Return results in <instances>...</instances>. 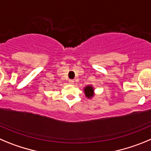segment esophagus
I'll return each instance as SVG.
<instances>
[{
	"mask_svg": "<svg viewBox=\"0 0 151 151\" xmlns=\"http://www.w3.org/2000/svg\"><path fill=\"white\" fill-rule=\"evenodd\" d=\"M68 83H69V84H74V80H69Z\"/></svg>",
	"mask_w": 151,
	"mask_h": 151,
	"instance_id": "esophagus-1",
	"label": "esophagus"
}]
</instances>
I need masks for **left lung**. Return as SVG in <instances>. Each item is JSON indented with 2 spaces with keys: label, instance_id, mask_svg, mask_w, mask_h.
<instances>
[{
  "label": "left lung",
  "instance_id": "1",
  "mask_svg": "<svg viewBox=\"0 0 151 151\" xmlns=\"http://www.w3.org/2000/svg\"><path fill=\"white\" fill-rule=\"evenodd\" d=\"M84 93L88 99H91L94 96V88L92 86H87L84 88Z\"/></svg>",
  "mask_w": 151,
  "mask_h": 151
}]
</instances>
